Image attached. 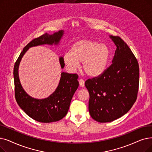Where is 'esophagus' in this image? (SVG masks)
Returning <instances> with one entry per match:
<instances>
[{"label": "esophagus", "instance_id": "34e87169", "mask_svg": "<svg viewBox=\"0 0 152 152\" xmlns=\"http://www.w3.org/2000/svg\"><path fill=\"white\" fill-rule=\"evenodd\" d=\"M79 84H80V87L83 88L84 87V81L82 79H80V80H79Z\"/></svg>", "mask_w": 152, "mask_h": 152}]
</instances>
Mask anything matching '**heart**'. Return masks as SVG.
I'll use <instances>...</instances> for the list:
<instances>
[{
  "label": "heart",
  "instance_id": "1",
  "mask_svg": "<svg viewBox=\"0 0 152 152\" xmlns=\"http://www.w3.org/2000/svg\"><path fill=\"white\" fill-rule=\"evenodd\" d=\"M110 51L106 45L90 39H81L72 45L71 51L66 52L63 61L68 69L75 72L82 69L88 76L96 77L104 73L107 68Z\"/></svg>",
  "mask_w": 152,
  "mask_h": 152
}]
</instances>
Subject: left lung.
Listing matches in <instances>:
<instances>
[{"label": "left lung", "mask_w": 152, "mask_h": 152, "mask_svg": "<svg viewBox=\"0 0 152 152\" xmlns=\"http://www.w3.org/2000/svg\"><path fill=\"white\" fill-rule=\"evenodd\" d=\"M116 46L112 64L98 77L89 79V112L99 122H110L121 117L137 99L139 66L128 45L119 37L109 36Z\"/></svg>", "instance_id": "1"}]
</instances>
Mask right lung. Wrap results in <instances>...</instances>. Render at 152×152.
I'll return each mask as SVG.
<instances>
[{"instance_id": "add662e5", "label": "right lung", "mask_w": 152, "mask_h": 152, "mask_svg": "<svg viewBox=\"0 0 152 152\" xmlns=\"http://www.w3.org/2000/svg\"><path fill=\"white\" fill-rule=\"evenodd\" d=\"M64 35V30L53 34H45L33 39L24 47L15 62L14 68L15 99L20 108L30 117L36 121L50 123L61 120L67 114L70 103L79 86L76 74L61 72L60 83L56 90L48 97L39 99L31 97L23 89L18 76V68L22 58L30 48L39 45H58ZM63 69L64 67L63 57L59 58Z\"/></svg>"}]
</instances>
